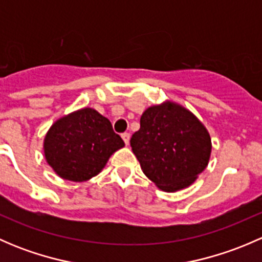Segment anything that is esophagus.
Segmentation results:
<instances>
[{
  "label": "esophagus",
  "instance_id": "obj_1",
  "mask_svg": "<svg viewBox=\"0 0 262 262\" xmlns=\"http://www.w3.org/2000/svg\"><path fill=\"white\" fill-rule=\"evenodd\" d=\"M121 138H123L124 143H125L126 146H128V144H129V139H130V134H129V133H123V134H121Z\"/></svg>",
  "mask_w": 262,
  "mask_h": 262
}]
</instances>
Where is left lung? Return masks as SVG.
<instances>
[{"instance_id": "obj_1", "label": "left lung", "mask_w": 262, "mask_h": 262, "mask_svg": "<svg viewBox=\"0 0 262 262\" xmlns=\"http://www.w3.org/2000/svg\"><path fill=\"white\" fill-rule=\"evenodd\" d=\"M142 171L158 189L175 192L194 184L207 168L212 139L204 124L173 101L149 106L130 138Z\"/></svg>"}]
</instances>
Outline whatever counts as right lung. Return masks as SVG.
Masks as SVG:
<instances>
[{"label":"right lung","instance_id":"right-lung-1","mask_svg":"<svg viewBox=\"0 0 262 262\" xmlns=\"http://www.w3.org/2000/svg\"><path fill=\"white\" fill-rule=\"evenodd\" d=\"M124 146L109 119L83 107L53 123L43 149L47 163L59 178L82 182L99 175L110 156Z\"/></svg>","mask_w":262,"mask_h":262}]
</instances>
